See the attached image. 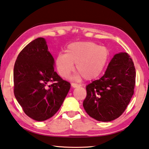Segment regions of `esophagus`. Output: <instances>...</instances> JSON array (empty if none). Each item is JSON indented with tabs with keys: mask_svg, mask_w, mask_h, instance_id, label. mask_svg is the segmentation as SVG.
I'll return each instance as SVG.
<instances>
[{
	"mask_svg": "<svg viewBox=\"0 0 149 149\" xmlns=\"http://www.w3.org/2000/svg\"><path fill=\"white\" fill-rule=\"evenodd\" d=\"M71 86H72V88H78V87H80V84H75V83H72L71 84Z\"/></svg>",
	"mask_w": 149,
	"mask_h": 149,
	"instance_id": "1",
	"label": "esophagus"
}]
</instances>
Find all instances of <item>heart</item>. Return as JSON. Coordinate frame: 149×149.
Here are the masks:
<instances>
[{"label":"heart","mask_w":149,"mask_h":149,"mask_svg":"<svg viewBox=\"0 0 149 149\" xmlns=\"http://www.w3.org/2000/svg\"><path fill=\"white\" fill-rule=\"evenodd\" d=\"M109 59V50L91 41L70 43L66 53L60 52L56 59V65L61 77L66 78L73 71L74 63L79 72L75 77H82L87 80L95 79L102 73Z\"/></svg>","instance_id":"heart-1"}]
</instances>
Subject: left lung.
Masks as SVG:
<instances>
[{
	"label": "left lung",
	"instance_id": "left-lung-1",
	"mask_svg": "<svg viewBox=\"0 0 149 149\" xmlns=\"http://www.w3.org/2000/svg\"><path fill=\"white\" fill-rule=\"evenodd\" d=\"M136 69L126 52L116 54L100 79L86 86L83 106L89 116L99 121L118 118L125 111L134 95Z\"/></svg>",
	"mask_w": 149,
	"mask_h": 149
}]
</instances>
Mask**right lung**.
Returning a JSON list of instances; mask_svg holds the SVG:
<instances>
[{"label":"right lung","mask_w":149,"mask_h":149,"mask_svg":"<svg viewBox=\"0 0 149 149\" xmlns=\"http://www.w3.org/2000/svg\"><path fill=\"white\" fill-rule=\"evenodd\" d=\"M54 64L45 40L38 38L21 50L14 65V95L26 115L38 121L56 113L71 88Z\"/></svg>","instance_id":"add662e5"}]
</instances>
